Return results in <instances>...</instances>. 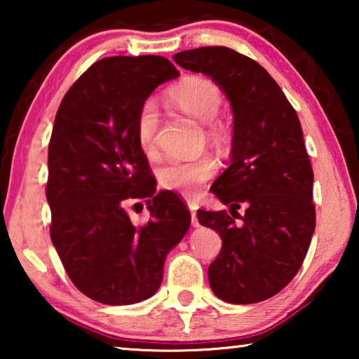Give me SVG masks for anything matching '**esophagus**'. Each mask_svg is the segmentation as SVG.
Returning a JSON list of instances; mask_svg holds the SVG:
<instances>
[{
	"instance_id": "34e87169",
	"label": "esophagus",
	"mask_w": 359,
	"mask_h": 359,
	"mask_svg": "<svg viewBox=\"0 0 359 359\" xmlns=\"http://www.w3.org/2000/svg\"><path fill=\"white\" fill-rule=\"evenodd\" d=\"M188 209H190V214H191V224H193L194 228H198L199 226V222H198V215H196V210H198L196 203L188 201Z\"/></svg>"
}]
</instances>
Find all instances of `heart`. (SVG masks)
Listing matches in <instances>:
<instances>
[{
  "instance_id": "1",
  "label": "heart",
  "mask_w": 359,
  "mask_h": 359,
  "mask_svg": "<svg viewBox=\"0 0 359 359\" xmlns=\"http://www.w3.org/2000/svg\"><path fill=\"white\" fill-rule=\"evenodd\" d=\"M169 101L190 115L191 118L210 123L223 104V95L217 85L204 77H187L169 90ZM160 126V112L154 100H145L137 112L136 137L145 154H151L156 145V133ZM217 171L214 158L201 156L193 161L172 160L158 171L160 185L166 190L179 191L187 196H198L203 185Z\"/></svg>"
}]
</instances>
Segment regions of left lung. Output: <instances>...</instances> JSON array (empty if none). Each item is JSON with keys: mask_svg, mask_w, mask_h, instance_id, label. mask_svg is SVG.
Segmentation results:
<instances>
[{"mask_svg": "<svg viewBox=\"0 0 359 359\" xmlns=\"http://www.w3.org/2000/svg\"><path fill=\"white\" fill-rule=\"evenodd\" d=\"M174 62L209 76L234 117L231 165L210 187L229 214L198 210L199 223L222 238L210 288L231 304L269 299L297 274L315 231L313 171L299 118L269 72L233 48H193ZM241 203L246 214L236 224Z\"/></svg>", "mask_w": 359, "mask_h": 359, "instance_id": "1", "label": "left lung"}]
</instances>
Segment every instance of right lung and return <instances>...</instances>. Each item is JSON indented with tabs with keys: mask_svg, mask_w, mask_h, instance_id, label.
<instances>
[{
	"mask_svg": "<svg viewBox=\"0 0 359 359\" xmlns=\"http://www.w3.org/2000/svg\"><path fill=\"white\" fill-rule=\"evenodd\" d=\"M179 77L165 57H111L90 66L65 95L48 144L50 238L72 283L90 299L128 306L160 288L168 253L191 217L156 191L136 137L142 102ZM145 198L151 220L137 227L124 208Z\"/></svg>",
	"mask_w": 359,
	"mask_h": 359,
	"instance_id": "add662e5",
	"label": "right lung"
}]
</instances>
